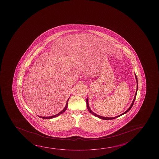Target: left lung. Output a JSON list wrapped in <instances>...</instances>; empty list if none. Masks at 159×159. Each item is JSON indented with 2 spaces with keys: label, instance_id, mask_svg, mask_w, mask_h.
I'll return each instance as SVG.
<instances>
[{
  "label": "left lung",
  "instance_id": "8db88e82",
  "mask_svg": "<svg viewBox=\"0 0 159 159\" xmlns=\"http://www.w3.org/2000/svg\"><path fill=\"white\" fill-rule=\"evenodd\" d=\"M135 78L136 80V82H137V88H136V91L135 95V96H134V100H133V102H132V104L131 105V106H130V107L125 112H124V113H122V114L120 115H119V116H116V117H103V116H100L99 115H97L96 114H95V112H93V111H92V110H91L90 109V107H89V102H88V98L86 99V105H87V109L89 110V111L90 112V113H91L92 114L94 115L95 116H96V117H99L100 119H102V120H112V119H116V118H117V117H119L120 116H121L122 115L125 114H126V112H128L129 110H130L131 109V107L133 106V105H134V102H135V100L136 99V94H137V91H138V78H137V76L135 74Z\"/></svg>",
  "mask_w": 159,
  "mask_h": 159
}]
</instances>
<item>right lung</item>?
<instances>
[{
	"label": "right lung",
	"mask_w": 159,
	"mask_h": 159,
	"mask_svg": "<svg viewBox=\"0 0 159 159\" xmlns=\"http://www.w3.org/2000/svg\"><path fill=\"white\" fill-rule=\"evenodd\" d=\"M69 98L68 99V100H67V102H66V105H65V107L61 111H60L59 113H58L57 114L55 115H52V116H48V117H43V116H38L39 117H41L42 119H52V118H54V117H57L59 115H60V114H63V112L65 111V110H66L67 109V107H68V100H69Z\"/></svg>",
	"instance_id": "add662e5"
}]
</instances>
